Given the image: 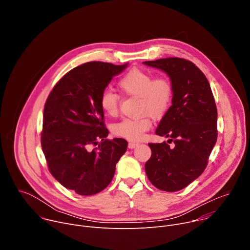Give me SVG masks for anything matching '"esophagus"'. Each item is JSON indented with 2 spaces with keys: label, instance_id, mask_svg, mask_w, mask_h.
<instances>
[{
  "label": "esophagus",
  "instance_id": "34e87169",
  "mask_svg": "<svg viewBox=\"0 0 250 250\" xmlns=\"http://www.w3.org/2000/svg\"><path fill=\"white\" fill-rule=\"evenodd\" d=\"M138 145H139V144H137V142H132V141H130L129 144H128V148H130V149L135 148Z\"/></svg>",
  "mask_w": 250,
  "mask_h": 250
}]
</instances>
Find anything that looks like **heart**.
<instances>
[{"label":"heart","mask_w":250,"mask_h":250,"mask_svg":"<svg viewBox=\"0 0 250 250\" xmlns=\"http://www.w3.org/2000/svg\"><path fill=\"white\" fill-rule=\"evenodd\" d=\"M119 90L130 97H138L137 113L144 115L136 119H125L113 126V133L128 140H139L151 127L153 119H161L172 104L173 86L165 76L153 77L148 71L134 68L129 70L118 82ZM104 113L116 117L119 112V96L112 90H105L100 98Z\"/></svg>","instance_id":"heart-1"}]
</instances>
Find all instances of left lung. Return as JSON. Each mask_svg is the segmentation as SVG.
Wrapping results in <instances>:
<instances>
[{
	"label": "left lung",
	"instance_id": "8db88e82",
	"mask_svg": "<svg viewBox=\"0 0 250 250\" xmlns=\"http://www.w3.org/2000/svg\"><path fill=\"white\" fill-rule=\"evenodd\" d=\"M144 64L162 70L172 83V105L155 133L175 145L148 144L151 157L146 172L157 189L176 192L196 180L207 167L218 137L215 99L205 74L189 60L169 57Z\"/></svg>",
	"mask_w": 250,
	"mask_h": 250
}]
</instances>
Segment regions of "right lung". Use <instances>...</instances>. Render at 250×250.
<instances>
[{
  "label": "right lung",
  "mask_w": 250,
  "mask_h": 250,
  "mask_svg": "<svg viewBox=\"0 0 250 250\" xmlns=\"http://www.w3.org/2000/svg\"><path fill=\"white\" fill-rule=\"evenodd\" d=\"M127 65L84 63L66 73L46 100L42 151L52 176L79 195H95L108 186L126 151L125 139H106L100 98Z\"/></svg>",
  "instance_id": "obj_1"
}]
</instances>
